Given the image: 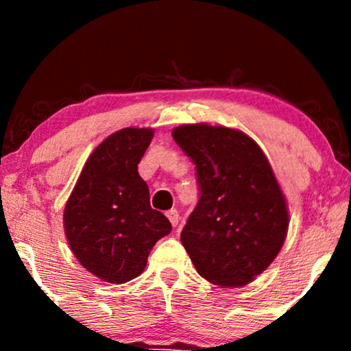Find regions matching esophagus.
Here are the masks:
<instances>
[{"mask_svg":"<svg viewBox=\"0 0 351 351\" xmlns=\"http://www.w3.org/2000/svg\"><path fill=\"white\" fill-rule=\"evenodd\" d=\"M167 217L170 219L171 226L176 228L178 226V221H180V213L176 211V209H170V211H167Z\"/></svg>","mask_w":351,"mask_h":351,"instance_id":"esophagus-1","label":"esophagus"}]
</instances>
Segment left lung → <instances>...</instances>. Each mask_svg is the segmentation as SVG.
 I'll return each instance as SVG.
<instances>
[{"mask_svg":"<svg viewBox=\"0 0 351 351\" xmlns=\"http://www.w3.org/2000/svg\"><path fill=\"white\" fill-rule=\"evenodd\" d=\"M171 135L198 175L199 201L181 231L189 259L219 287L249 284L272 264L289 229L267 156L251 136L219 125H180Z\"/></svg>","mask_w":351,"mask_h":351,"instance_id":"1","label":"left lung"}]
</instances>
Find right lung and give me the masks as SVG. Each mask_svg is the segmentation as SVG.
<instances>
[{
	"mask_svg": "<svg viewBox=\"0 0 351 351\" xmlns=\"http://www.w3.org/2000/svg\"><path fill=\"white\" fill-rule=\"evenodd\" d=\"M153 128H122L92 152L64 208V231L84 269L123 284L143 272L148 254L171 232L167 216L150 206L138 163Z\"/></svg>",
	"mask_w": 351,
	"mask_h": 351,
	"instance_id": "right-lung-1",
	"label": "right lung"
}]
</instances>
